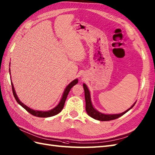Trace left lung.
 <instances>
[{
  "label": "left lung",
  "mask_w": 155,
  "mask_h": 155,
  "mask_svg": "<svg viewBox=\"0 0 155 155\" xmlns=\"http://www.w3.org/2000/svg\"><path fill=\"white\" fill-rule=\"evenodd\" d=\"M84 89V92H85V110H86L87 114L91 117L94 118L96 120H98V121H111V120H113L115 119H117L123 115L125 113L129 111L130 109L133 107V106L135 105L136 104L135 101L134 103V104L129 108L125 111L121 113H119V114H105V113H103L98 111L97 109L94 108V105L92 104L91 102V95H90V91H89L87 86L85 84H83Z\"/></svg>",
  "instance_id": "1"
}]
</instances>
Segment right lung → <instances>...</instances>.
Returning a JSON list of instances; mask_svg holds the SVG:
<instances>
[{
	"mask_svg": "<svg viewBox=\"0 0 155 155\" xmlns=\"http://www.w3.org/2000/svg\"><path fill=\"white\" fill-rule=\"evenodd\" d=\"M9 71H10V70L9 69ZM11 77V76H10ZM78 82V79H75L74 80L72 81L71 82H70V84H69L67 87H66V89H64V91L62 94V97H61V99L60 102L58 103V104L54 108L51 109L50 110H48V111H38V110H34L30 108L29 107L26 106L25 104H24L22 102H21V101L20 100L18 99V96H17V94L16 93V91L15 89V87H14V85L13 84L11 80V85H12V93H13V95H14V97H15L16 101L18 102V104L19 105H21L24 109H25L27 111L29 112L30 114L33 115L35 117H52L56 115L57 114H58L62 109L64 108V106L65 104V101L66 100V98L68 97V95L69 94V92H70L71 88L74 86V85L77 84Z\"/></svg>",
	"mask_w": 155,
	"mask_h": 155,
	"instance_id": "1",
	"label": "right lung"
}]
</instances>
